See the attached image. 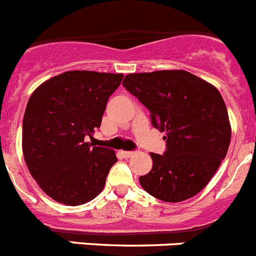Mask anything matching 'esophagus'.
<instances>
[{
    "mask_svg": "<svg viewBox=\"0 0 256 256\" xmlns=\"http://www.w3.org/2000/svg\"><path fill=\"white\" fill-rule=\"evenodd\" d=\"M122 154H123V157H126V158H130V157H132L133 154H134V152L133 151H122Z\"/></svg>",
    "mask_w": 256,
    "mask_h": 256,
    "instance_id": "esophagus-1",
    "label": "esophagus"
}]
</instances>
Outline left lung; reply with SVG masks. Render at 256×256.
Listing matches in <instances>:
<instances>
[{
	"instance_id": "8db88e82",
	"label": "left lung",
	"mask_w": 256,
	"mask_h": 256,
	"mask_svg": "<svg viewBox=\"0 0 256 256\" xmlns=\"http://www.w3.org/2000/svg\"><path fill=\"white\" fill-rule=\"evenodd\" d=\"M123 86L151 112L154 128L166 133L164 154H150L152 168L140 184L152 196L178 203L210 182L231 140V124L220 91L184 70L130 74Z\"/></svg>"
}]
</instances>
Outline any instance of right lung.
Segmentation results:
<instances>
[{
    "mask_svg": "<svg viewBox=\"0 0 256 256\" xmlns=\"http://www.w3.org/2000/svg\"><path fill=\"white\" fill-rule=\"evenodd\" d=\"M123 74L67 71L30 96L22 120V154L42 190L66 206H81L104 189L116 151L85 142L99 128Z\"/></svg>",
    "mask_w": 256,
    "mask_h": 256,
    "instance_id": "right-lung-1",
    "label": "right lung"
}]
</instances>
